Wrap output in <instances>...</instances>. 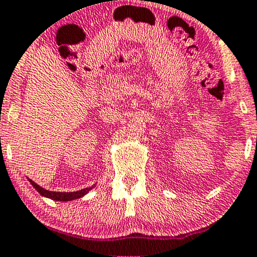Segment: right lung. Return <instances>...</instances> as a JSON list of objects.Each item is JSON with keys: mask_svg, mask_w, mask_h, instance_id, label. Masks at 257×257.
Here are the masks:
<instances>
[{"mask_svg": "<svg viewBox=\"0 0 257 257\" xmlns=\"http://www.w3.org/2000/svg\"><path fill=\"white\" fill-rule=\"evenodd\" d=\"M31 182V184L35 187V189L38 191L40 195L49 197V199L55 200V201H72L75 199H80V197L85 196L86 194L88 193L89 190L92 189L93 187H89V188H85V189H81L79 191H72V193H61V191H50V190H46L44 188H42L40 185H38L36 182H33L32 179H29Z\"/></svg>", "mask_w": 257, "mask_h": 257, "instance_id": "right-lung-1", "label": "right lung"}]
</instances>
